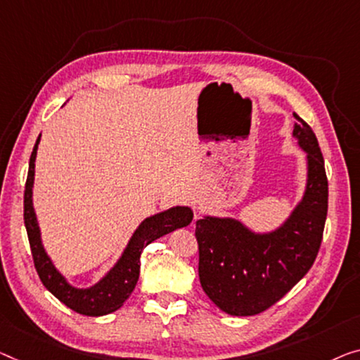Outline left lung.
Returning a JSON list of instances; mask_svg holds the SVG:
<instances>
[{
    "label": "left lung",
    "instance_id": "1",
    "mask_svg": "<svg viewBox=\"0 0 360 360\" xmlns=\"http://www.w3.org/2000/svg\"><path fill=\"white\" fill-rule=\"evenodd\" d=\"M294 116L292 136L307 152V187L283 226L255 234L233 218L205 217L195 224L203 291L236 317L264 312L291 291L314 265L323 238L328 212L323 157L312 127Z\"/></svg>",
    "mask_w": 360,
    "mask_h": 360
}]
</instances>
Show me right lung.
<instances>
[{
	"mask_svg": "<svg viewBox=\"0 0 360 360\" xmlns=\"http://www.w3.org/2000/svg\"><path fill=\"white\" fill-rule=\"evenodd\" d=\"M40 136L37 139L34 152L30 155L29 173H27L25 191H24V223L29 236V244L34 259L35 270L40 280L53 296L61 300L64 305L72 309L74 312L89 315V317H100L115 312L126 302L131 292L136 288L139 273H141V254L143 248H147L155 239L162 238L178 228H184L192 221L194 213L189 207H173L169 210L153 214L143 219L141 226L129 240L124 254L117 260V264L111 268L108 275L89 289H77L66 281L55 265L51 264L50 257L46 255L41 245L40 228L37 223V217L32 205V186H34L35 174V157L39 148Z\"/></svg>",
	"mask_w": 360,
	"mask_h": 360,
	"instance_id": "right-lung-1",
	"label": "right lung"
}]
</instances>
